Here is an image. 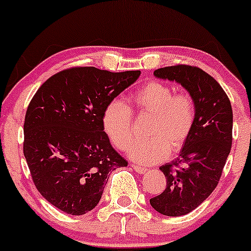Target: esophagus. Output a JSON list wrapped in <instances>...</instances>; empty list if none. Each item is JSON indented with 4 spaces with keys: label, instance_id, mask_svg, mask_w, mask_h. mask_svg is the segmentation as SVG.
<instances>
[{
    "label": "esophagus",
    "instance_id": "34e87169",
    "mask_svg": "<svg viewBox=\"0 0 251 251\" xmlns=\"http://www.w3.org/2000/svg\"><path fill=\"white\" fill-rule=\"evenodd\" d=\"M132 168H133L134 172L138 173V174H145V173L148 172L147 168H143V167H139V166H134V164H132Z\"/></svg>",
    "mask_w": 251,
    "mask_h": 251
}]
</instances>
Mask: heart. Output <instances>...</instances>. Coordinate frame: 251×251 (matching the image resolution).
<instances>
[{
  "label": "heart",
  "mask_w": 251,
  "mask_h": 251,
  "mask_svg": "<svg viewBox=\"0 0 251 251\" xmlns=\"http://www.w3.org/2000/svg\"><path fill=\"white\" fill-rule=\"evenodd\" d=\"M137 111L151 114L147 139L136 140L128 156L143 164H153L176 153L191 136L195 123V103L187 93H177L162 82H149L132 96ZM102 127L115 148L125 151L133 137V112L119 100L109 102L102 113Z\"/></svg>",
  "instance_id": "b5f03b06"
}]
</instances>
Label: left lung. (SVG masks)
Masks as SVG:
<instances>
[{"mask_svg":"<svg viewBox=\"0 0 251 251\" xmlns=\"http://www.w3.org/2000/svg\"><path fill=\"white\" fill-rule=\"evenodd\" d=\"M153 75L180 83L195 103L193 131L178 156L159 167L167 178L163 193L150 199L161 214L184 216L214 191L232 145V108L220 84L191 65L157 69Z\"/></svg>","mask_w":251,"mask_h":251,"instance_id":"1","label":"left lung"}]
</instances>
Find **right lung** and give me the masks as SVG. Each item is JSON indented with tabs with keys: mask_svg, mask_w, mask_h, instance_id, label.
Returning a JSON list of instances; mask_svg holds the SVG:
<instances>
[{
	"mask_svg": "<svg viewBox=\"0 0 251 251\" xmlns=\"http://www.w3.org/2000/svg\"><path fill=\"white\" fill-rule=\"evenodd\" d=\"M139 76V70L71 68L50 77L33 96L24 155L33 182L51 205L85 214L100 201L109 173L127 166L104 133L102 113Z\"/></svg>",
	"mask_w": 251,
	"mask_h": 251,
	"instance_id": "right-lung-1",
	"label": "right lung"
}]
</instances>
